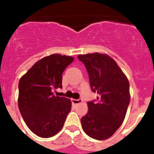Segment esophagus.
<instances>
[{"mask_svg":"<svg viewBox=\"0 0 154 154\" xmlns=\"http://www.w3.org/2000/svg\"><path fill=\"white\" fill-rule=\"evenodd\" d=\"M82 99H72V103H73V104H75V105H77V104H79V103H82Z\"/></svg>","mask_w":154,"mask_h":154,"instance_id":"obj_1","label":"esophagus"}]
</instances>
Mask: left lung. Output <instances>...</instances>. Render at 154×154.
<instances>
[{"label":"left lung","mask_w":154,"mask_h":154,"mask_svg":"<svg viewBox=\"0 0 154 154\" xmlns=\"http://www.w3.org/2000/svg\"><path fill=\"white\" fill-rule=\"evenodd\" d=\"M89 74L96 100L88 102L89 111L81 119L82 129L98 140L109 138L122 125L130 104V83L116 62L109 55L92 53L78 55Z\"/></svg>","instance_id":"left-lung-1"}]
</instances>
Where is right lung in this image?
Instances as JSON below:
<instances>
[{"instance_id":"add662e5","label":"right lung","mask_w":154,"mask_h":154,"mask_svg":"<svg viewBox=\"0 0 154 154\" xmlns=\"http://www.w3.org/2000/svg\"><path fill=\"white\" fill-rule=\"evenodd\" d=\"M73 60L58 54L45 57L19 81V110L28 127L38 137L48 138L58 133L71 111L70 99L53 92L62 88V73Z\"/></svg>"}]
</instances>
